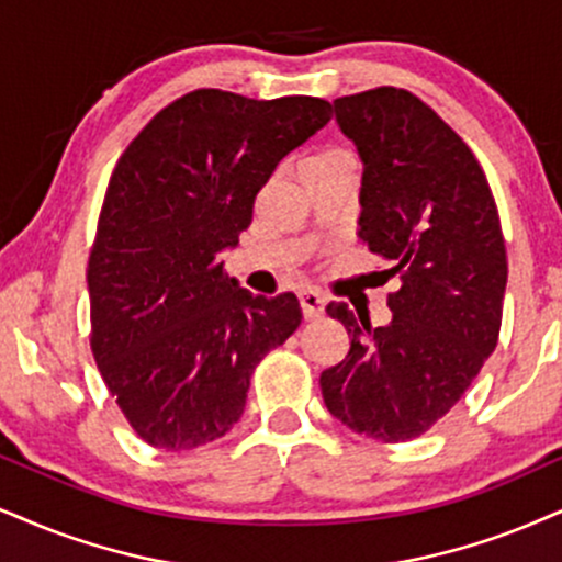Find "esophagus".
<instances>
[{"label":"esophagus","mask_w":562,"mask_h":562,"mask_svg":"<svg viewBox=\"0 0 562 562\" xmlns=\"http://www.w3.org/2000/svg\"><path fill=\"white\" fill-rule=\"evenodd\" d=\"M300 307H302V315L307 317V321H315V317L325 315V300L317 292H302Z\"/></svg>","instance_id":"obj_1"}]
</instances>
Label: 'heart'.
Wrapping results in <instances>:
<instances>
[{
	"label": "heart",
	"instance_id": "obj_1",
	"mask_svg": "<svg viewBox=\"0 0 562 562\" xmlns=\"http://www.w3.org/2000/svg\"><path fill=\"white\" fill-rule=\"evenodd\" d=\"M334 166H351V158L341 148H325L313 158H307L304 169H334Z\"/></svg>",
	"mask_w": 562,
	"mask_h": 562
}]
</instances>
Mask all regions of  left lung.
Returning <instances> with one entry per match:
<instances>
[{
	"instance_id": "1",
	"label": "left lung",
	"mask_w": 562,
	"mask_h": 562,
	"mask_svg": "<svg viewBox=\"0 0 562 562\" xmlns=\"http://www.w3.org/2000/svg\"><path fill=\"white\" fill-rule=\"evenodd\" d=\"M334 112L364 166L357 237L398 289L378 328L328 304L351 346L321 375L323 401L364 438L406 442L459 404L495 351L508 281L501 218L469 145L417 95L375 88L336 99Z\"/></svg>"
}]
</instances>
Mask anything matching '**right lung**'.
<instances>
[{
	"mask_svg": "<svg viewBox=\"0 0 562 562\" xmlns=\"http://www.w3.org/2000/svg\"><path fill=\"white\" fill-rule=\"evenodd\" d=\"M330 122L310 95L195 90L124 150L88 260L90 349L145 442L192 450L237 425L249 378L300 328L294 294H249L218 255L283 156Z\"/></svg>",
	"mask_w": 562,
	"mask_h": 562,
	"instance_id": "1",
	"label": "right lung"
}]
</instances>
